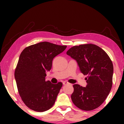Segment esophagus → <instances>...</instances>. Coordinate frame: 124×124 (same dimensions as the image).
I'll return each instance as SVG.
<instances>
[{
	"instance_id": "esophagus-1",
	"label": "esophagus",
	"mask_w": 124,
	"mask_h": 124,
	"mask_svg": "<svg viewBox=\"0 0 124 124\" xmlns=\"http://www.w3.org/2000/svg\"><path fill=\"white\" fill-rule=\"evenodd\" d=\"M62 84H63V85H67V84H69V82H67V81H64V82H62Z\"/></svg>"
}]
</instances>
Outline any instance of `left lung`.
I'll return each mask as SVG.
<instances>
[{
    "instance_id": "left-lung-1",
    "label": "left lung",
    "mask_w": 124,
    "mask_h": 124,
    "mask_svg": "<svg viewBox=\"0 0 124 124\" xmlns=\"http://www.w3.org/2000/svg\"><path fill=\"white\" fill-rule=\"evenodd\" d=\"M67 54L77 61L80 72L87 76L86 87L73 86V103L84 111L96 109L104 102L112 86L113 66L111 59L103 49L93 44L75 46Z\"/></svg>"
}]
</instances>
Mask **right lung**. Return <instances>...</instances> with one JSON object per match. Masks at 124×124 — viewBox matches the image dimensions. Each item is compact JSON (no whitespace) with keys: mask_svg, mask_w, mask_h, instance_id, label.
Returning a JSON list of instances; mask_svg holds the SVG:
<instances>
[{"mask_svg":"<svg viewBox=\"0 0 124 124\" xmlns=\"http://www.w3.org/2000/svg\"><path fill=\"white\" fill-rule=\"evenodd\" d=\"M66 48L43 42L26 47L20 54L15 77L20 96L30 109L44 112L54 106L62 84H53L45 77L54 57Z\"/></svg>","mask_w":124,"mask_h":124,"instance_id":"right-lung-1","label":"right lung"}]
</instances>
